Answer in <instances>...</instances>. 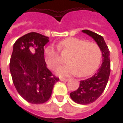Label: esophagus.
Returning <instances> with one entry per match:
<instances>
[{
    "label": "esophagus",
    "mask_w": 123,
    "mask_h": 123,
    "mask_svg": "<svg viewBox=\"0 0 123 123\" xmlns=\"http://www.w3.org/2000/svg\"><path fill=\"white\" fill-rule=\"evenodd\" d=\"M60 80L61 81H68V79H65V78H61Z\"/></svg>",
    "instance_id": "1"
}]
</instances>
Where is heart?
I'll return each instance as SVG.
<instances>
[{"instance_id":"b5f03b06","label":"heart","mask_w":123,"mask_h":123,"mask_svg":"<svg viewBox=\"0 0 123 123\" xmlns=\"http://www.w3.org/2000/svg\"><path fill=\"white\" fill-rule=\"evenodd\" d=\"M58 49L61 55H68L66 59L68 63L56 71L59 76L76 74L82 77L90 75L96 71L102 60V51L98 44L77 37L62 40L58 43ZM44 57L51 69L57 68L62 62L58 53L53 48H46Z\"/></svg>"}]
</instances>
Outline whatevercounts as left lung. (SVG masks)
<instances>
[{
  "instance_id": "1",
  "label": "left lung",
  "mask_w": 123,
  "mask_h": 123,
  "mask_svg": "<svg viewBox=\"0 0 123 123\" xmlns=\"http://www.w3.org/2000/svg\"><path fill=\"white\" fill-rule=\"evenodd\" d=\"M96 41L102 54V63L95 75L90 78L80 81L78 89L70 93L75 102L79 104H88L93 102L103 93L107 85L111 73L110 51L104 37L87 30H82Z\"/></svg>"
}]
</instances>
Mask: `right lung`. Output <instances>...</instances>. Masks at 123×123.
Instances as JSON below:
<instances>
[{
	"label": "right lung",
	"instance_id": "obj_1",
	"mask_svg": "<svg viewBox=\"0 0 123 123\" xmlns=\"http://www.w3.org/2000/svg\"><path fill=\"white\" fill-rule=\"evenodd\" d=\"M48 42L47 36L31 32L13 45L9 65L12 82L20 96L30 103L47 102L59 81L46 67L44 47Z\"/></svg>",
	"mask_w": 123,
	"mask_h": 123
}]
</instances>
